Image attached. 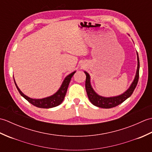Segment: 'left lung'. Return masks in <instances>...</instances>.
I'll return each instance as SVG.
<instances>
[{
    "label": "left lung",
    "mask_w": 152,
    "mask_h": 152,
    "mask_svg": "<svg viewBox=\"0 0 152 152\" xmlns=\"http://www.w3.org/2000/svg\"><path fill=\"white\" fill-rule=\"evenodd\" d=\"M137 60H138V66L137 70L136 73V76L133 80V83H131V86L129 87L127 91L124 92L123 94L116 96H112V97H104V96H100L96 94L95 91L92 88L91 82H90V76L89 74L84 71L86 75V89L87 94H88V98L93 105L98 106L100 108H111L115 106L120 104L121 103L124 102L126 99H128L129 96L133 94L135 88L137 87L138 83V78H139V69H140V62L139 58H138V55L137 53Z\"/></svg>",
    "instance_id": "8db88e82"
}]
</instances>
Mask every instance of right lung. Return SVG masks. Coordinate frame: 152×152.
Wrapping results in <instances>:
<instances>
[{"label": "right lung", "instance_id": "add662e5", "mask_svg": "<svg viewBox=\"0 0 152 152\" xmlns=\"http://www.w3.org/2000/svg\"><path fill=\"white\" fill-rule=\"evenodd\" d=\"M76 72V71L70 74L69 75H68L65 78H64V81L61 85V88L58 91L50 96H48V97L44 98V99H31L28 96H26L23 93L21 90L18 87L17 84L14 80L16 88H17L19 93H20V95L24 97L25 99L27 100L28 102H29L31 104L33 105L37 106L38 108H50L53 107H56L57 106H59L61 104L63 100L64 99V96L66 93V91L68 89V87H69V83L70 82V80L72 78V77Z\"/></svg>", "mask_w": 152, "mask_h": 152}]
</instances>
